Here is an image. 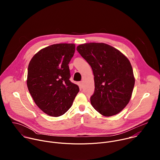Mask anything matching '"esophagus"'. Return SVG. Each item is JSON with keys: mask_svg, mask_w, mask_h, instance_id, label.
Returning <instances> with one entry per match:
<instances>
[{"mask_svg": "<svg viewBox=\"0 0 160 160\" xmlns=\"http://www.w3.org/2000/svg\"><path fill=\"white\" fill-rule=\"evenodd\" d=\"M78 86H79V87H80V89H82V88H83V83H82V82H78Z\"/></svg>", "mask_w": 160, "mask_h": 160, "instance_id": "obj_1", "label": "esophagus"}]
</instances>
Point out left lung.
I'll return each mask as SVG.
<instances>
[{
	"label": "left lung",
	"instance_id": "1",
	"mask_svg": "<svg viewBox=\"0 0 160 160\" xmlns=\"http://www.w3.org/2000/svg\"><path fill=\"white\" fill-rule=\"evenodd\" d=\"M77 50L93 71L95 90L90 97L93 108L105 117L119 113L129 102L135 84L129 60L104 43L82 44Z\"/></svg>",
	"mask_w": 160,
	"mask_h": 160
}]
</instances>
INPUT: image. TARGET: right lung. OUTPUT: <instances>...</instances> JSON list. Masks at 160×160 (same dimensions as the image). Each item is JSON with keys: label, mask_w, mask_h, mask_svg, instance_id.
<instances>
[{"label": "right lung", "mask_w": 160, "mask_h": 160, "mask_svg": "<svg viewBox=\"0 0 160 160\" xmlns=\"http://www.w3.org/2000/svg\"><path fill=\"white\" fill-rule=\"evenodd\" d=\"M75 50L73 43L53 44L38 51L29 63L28 90L37 106L49 116L64 115L79 92L70 80L68 66Z\"/></svg>", "instance_id": "1"}]
</instances>
